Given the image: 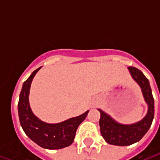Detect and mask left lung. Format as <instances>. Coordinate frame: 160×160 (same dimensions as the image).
Listing matches in <instances>:
<instances>
[{
    "label": "left lung",
    "mask_w": 160,
    "mask_h": 160,
    "mask_svg": "<svg viewBox=\"0 0 160 160\" xmlns=\"http://www.w3.org/2000/svg\"><path fill=\"white\" fill-rule=\"evenodd\" d=\"M128 69L134 80L141 87L145 102L148 104V112L144 118L137 122L132 124H122L111 118L100 109V132L105 141L115 146H129L141 141L150 128L154 118V99L152 93L149 80L141 70L134 67Z\"/></svg>",
    "instance_id": "1"
}]
</instances>
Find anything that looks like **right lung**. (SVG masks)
I'll use <instances>...</instances> for the list:
<instances>
[{
  "mask_svg": "<svg viewBox=\"0 0 160 160\" xmlns=\"http://www.w3.org/2000/svg\"><path fill=\"white\" fill-rule=\"evenodd\" d=\"M40 68L35 70L23 84L18 104L19 122L26 135L41 148L62 149L73 143L77 128L89 111L58 123H48L36 117L30 106L29 93L32 81Z\"/></svg>",
  "mask_w": 160,
  "mask_h": 160,
  "instance_id": "obj_1",
  "label": "right lung"
}]
</instances>
